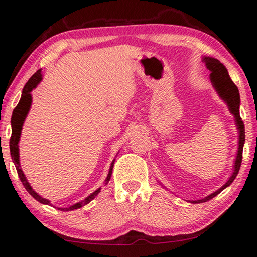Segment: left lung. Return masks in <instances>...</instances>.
Segmentation results:
<instances>
[{"mask_svg":"<svg viewBox=\"0 0 257 257\" xmlns=\"http://www.w3.org/2000/svg\"><path fill=\"white\" fill-rule=\"evenodd\" d=\"M203 61L205 62V65L207 66V68L211 70V79L214 83V86H215L218 94H220L221 98L225 101L226 104L229 106L230 111L232 112V115L234 116L235 124H237L239 128V148H238L237 158H235V163H234V172L233 174L231 175V178L229 179L228 182H226L223 187L218 189L217 191L213 192L212 195H209L208 197H206V198L192 201L193 204L205 203V201L214 198V197L218 195V193L223 190V189L229 187L230 184L233 182V180L235 179V176H237L239 170H240V165L242 161V148H243V142H245V125H243L240 113H239L240 95H239L238 87L235 86V84L232 82V79L230 78L225 66L223 64H221L217 59L205 57L203 59Z\"/></svg>","mask_w":257,"mask_h":257,"instance_id":"8db88e82","label":"left lung"}]
</instances>
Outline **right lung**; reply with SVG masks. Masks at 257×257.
<instances>
[{
  "label": "right lung",
  "mask_w": 257,
  "mask_h": 257,
  "mask_svg": "<svg viewBox=\"0 0 257 257\" xmlns=\"http://www.w3.org/2000/svg\"><path fill=\"white\" fill-rule=\"evenodd\" d=\"M42 79V74H41V69L37 70L35 74L33 75V76L28 79V82L25 84L24 89H23V94H22V98L19 100V103L17 104V107L14 109V112H12V117H11V127H12V132H11V138H10V153H11V157H12V161H14L15 165H16V170H17V173H18L20 181H22L24 187L26 190L31 193V195L35 198L37 201H40L42 204H45V205H49L50 201L48 199H44L42 198L41 196L37 195V193L33 190L32 187L29 186V183L27 182L26 178H25V175L23 173L22 168H20L19 165V149H18V142H19V138H20V133H22V127H23V124H24V120L26 118L27 113L29 108H31V103H32V95H31V92L33 89H35L37 84L41 82ZM115 162V161H113ZM113 162L111 163V166H110V170H109V173L108 176L106 179V183L109 182V180L111 178V173H112V167H113ZM100 192V189L98 190L94 191L93 193H91V195L87 197L82 201H79V203L75 204L73 206H70L69 208H58V209H61V211H73V209H77V208H81L82 206L89 204L92 199L95 198V196L98 195Z\"/></svg>",
  "instance_id": "right-lung-1"
}]
</instances>
